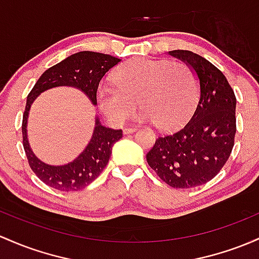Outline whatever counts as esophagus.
Here are the masks:
<instances>
[{
  "mask_svg": "<svg viewBox=\"0 0 259 259\" xmlns=\"http://www.w3.org/2000/svg\"><path fill=\"white\" fill-rule=\"evenodd\" d=\"M138 129V126H129L124 129V134H130V133H134L135 130Z\"/></svg>",
  "mask_w": 259,
  "mask_h": 259,
  "instance_id": "34e87169",
  "label": "esophagus"
}]
</instances>
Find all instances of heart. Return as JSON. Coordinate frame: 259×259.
<instances>
[{
  "label": "heart",
  "instance_id": "1",
  "mask_svg": "<svg viewBox=\"0 0 259 259\" xmlns=\"http://www.w3.org/2000/svg\"><path fill=\"white\" fill-rule=\"evenodd\" d=\"M115 86L98 88L102 112L114 124H123L143 107V120L161 129H175L187 120L199 97V78L189 64L138 58L125 62L114 73Z\"/></svg>",
  "mask_w": 259,
  "mask_h": 259
}]
</instances>
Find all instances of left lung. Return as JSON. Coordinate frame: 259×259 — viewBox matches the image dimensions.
I'll return each mask as SVG.
<instances>
[{"label": "left lung", "mask_w": 259, "mask_h": 259, "mask_svg": "<svg viewBox=\"0 0 259 259\" xmlns=\"http://www.w3.org/2000/svg\"><path fill=\"white\" fill-rule=\"evenodd\" d=\"M169 55L197 72L200 95L192 116L175 132L160 134L146 155L149 166L173 188H193L211 181L231 155L236 134V97L223 72L189 50Z\"/></svg>", "instance_id": "1"}]
</instances>
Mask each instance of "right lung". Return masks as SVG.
Returning a JSON list of instances; mask_svg holds the SVG:
<instances>
[{
	"label": "right lung",
	"instance_id": "obj_1",
	"mask_svg": "<svg viewBox=\"0 0 259 259\" xmlns=\"http://www.w3.org/2000/svg\"><path fill=\"white\" fill-rule=\"evenodd\" d=\"M120 59L95 51H79L48 69L35 82L27 97L22 120L23 147L28 163L36 177L47 186L62 192H72L87 187L101 175L109 161L112 147L123 138L121 129H110L96 120L90 144L76 160L64 166H50L34 156L27 140V118L36 96L56 86L77 87L97 104V90L102 77Z\"/></svg>",
	"mask_w": 259,
	"mask_h": 259
}]
</instances>
